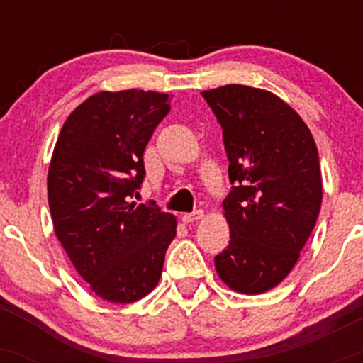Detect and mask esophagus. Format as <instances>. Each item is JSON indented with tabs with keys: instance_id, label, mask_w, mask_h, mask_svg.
Returning a JSON list of instances; mask_svg holds the SVG:
<instances>
[{
	"instance_id": "1",
	"label": "esophagus",
	"mask_w": 363,
	"mask_h": 363,
	"mask_svg": "<svg viewBox=\"0 0 363 363\" xmlns=\"http://www.w3.org/2000/svg\"><path fill=\"white\" fill-rule=\"evenodd\" d=\"M205 216V211L203 210H196L193 213H186L182 215V222L184 223H193V222H199V220Z\"/></svg>"
}]
</instances>
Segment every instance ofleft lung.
<instances>
[{
    "instance_id": "1",
    "label": "left lung",
    "mask_w": 363,
    "mask_h": 363,
    "mask_svg": "<svg viewBox=\"0 0 363 363\" xmlns=\"http://www.w3.org/2000/svg\"><path fill=\"white\" fill-rule=\"evenodd\" d=\"M201 95L222 126L234 184L223 199L230 242L215 256L216 273L239 294H262L285 280L318 220V147L301 116L272 91L225 85Z\"/></svg>"
}]
</instances>
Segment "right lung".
<instances>
[{"mask_svg":"<svg viewBox=\"0 0 363 363\" xmlns=\"http://www.w3.org/2000/svg\"><path fill=\"white\" fill-rule=\"evenodd\" d=\"M169 95L99 91L62 124L48 172L54 232L97 297L131 303L157 286L176 216L129 203L145 179L143 152L169 114Z\"/></svg>","mask_w":363,"mask_h":363,"instance_id":"obj_1","label":"right lung"}]
</instances>
